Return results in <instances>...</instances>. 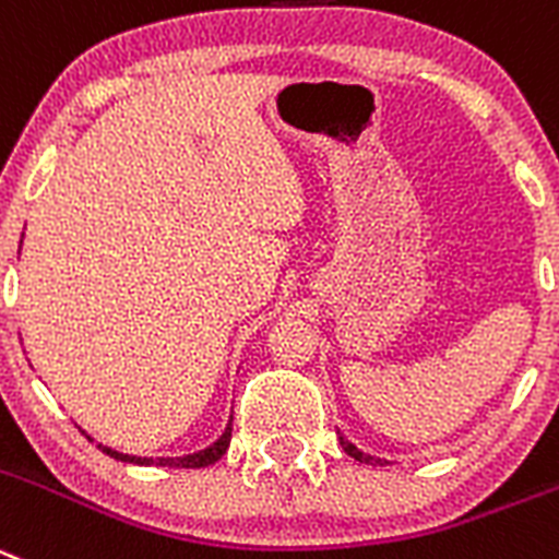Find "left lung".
Masks as SVG:
<instances>
[{
    "mask_svg": "<svg viewBox=\"0 0 559 559\" xmlns=\"http://www.w3.org/2000/svg\"><path fill=\"white\" fill-rule=\"evenodd\" d=\"M336 436H338V444H342V450L347 452L350 457H356L358 463H367V466H385V463H389V461H383V457H374V455H369V452L358 450L353 441H347V438H344V432L336 430Z\"/></svg>",
    "mask_w": 559,
    "mask_h": 559,
    "instance_id": "left-lung-1",
    "label": "left lung"
}]
</instances>
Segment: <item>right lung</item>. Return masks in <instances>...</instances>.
Returning <instances> with one entry per match:
<instances>
[{"label":"right lung","mask_w":559,"mask_h":559,"mask_svg":"<svg viewBox=\"0 0 559 559\" xmlns=\"http://www.w3.org/2000/svg\"><path fill=\"white\" fill-rule=\"evenodd\" d=\"M231 419L234 416H228V425L226 430H223V436L217 438L215 444H209L206 450H198L192 452V455H181V457H138V455H123V452L118 450H109V447L98 444V450L107 452L109 457H115V461H123V463H134V466H170V468H203V466H212L215 461H221L223 455H226L228 444H231ZM85 432V430H82ZM87 436V432H85ZM87 441H93L91 436H87Z\"/></svg>","instance_id":"right-lung-1"}]
</instances>
